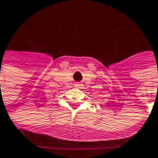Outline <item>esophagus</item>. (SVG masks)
Wrapping results in <instances>:
<instances>
[{
	"label": "esophagus",
	"instance_id": "obj_1",
	"mask_svg": "<svg viewBox=\"0 0 158 158\" xmlns=\"http://www.w3.org/2000/svg\"><path fill=\"white\" fill-rule=\"evenodd\" d=\"M75 87L76 88H80V89H81L82 87H83V84H81V83H75Z\"/></svg>",
	"mask_w": 158,
	"mask_h": 158
}]
</instances>
